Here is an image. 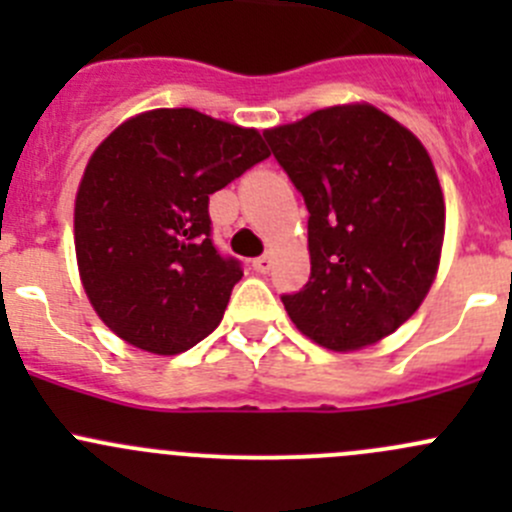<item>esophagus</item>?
I'll return each instance as SVG.
<instances>
[{"instance_id": "esophagus-1", "label": "esophagus", "mask_w": 512, "mask_h": 512, "mask_svg": "<svg viewBox=\"0 0 512 512\" xmlns=\"http://www.w3.org/2000/svg\"><path fill=\"white\" fill-rule=\"evenodd\" d=\"M252 267H255V270L260 272V275H267V272L272 270V257L270 255L257 257V260H252Z\"/></svg>"}]
</instances>
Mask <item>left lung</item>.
Wrapping results in <instances>:
<instances>
[{
    "mask_svg": "<svg viewBox=\"0 0 512 512\" xmlns=\"http://www.w3.org/2000/svg\"><path fill=\"white\" fill-rule=\"evenodd\" d=\"M309 210L312 275L282 302L294 327L332 352L394 334L441 265L446 203L423 143L364 101L267 128Z\"/></svg>",
    "mask_w": 512,
    "mask_h": 512,
    "instance_id": "1",
    "label": "left lung"
}]
</instances>
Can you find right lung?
I'll list each match as a JSON object with an SVG mask.
<instances>
[{
    "label": "right lung",
    "mask_w": 512,
    "mask_h": 512,
    "mask_svg": "<svg viewBox=\"0 0 512 512\" xmlns=\"http://www.w3.org/2000/svg\"><path fill=\"white\" fill-rule=\"evenodd\" d=\"M270 156L257 128L195 108H153L113 128L74 203L81 285L116 337L158 356L188 352L223 319L242 277L210 240L208 200Z\"/></svg>",
    "instance_id": "right-lung-1"
}]
</instances>
